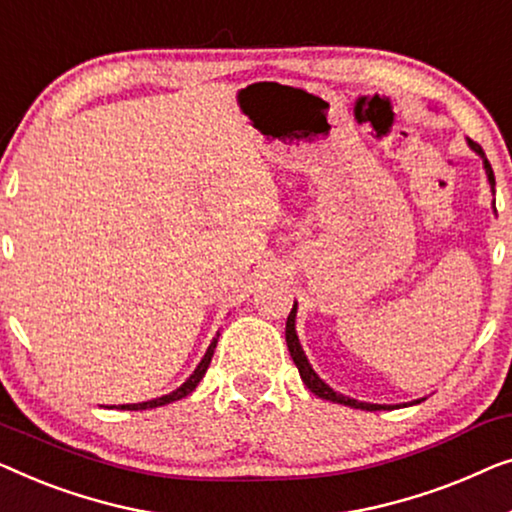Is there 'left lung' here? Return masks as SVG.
<instances>
[{"label": "left lung", "mask_w": 512, "mask_h": 512, "mask_svg": "<svg viewBox=\"0 0 512 512\" xmlns=\"http://www.w3.org/2000/svg\"><path fill=\"white\" fill-rule=\"evenodd\" d=\"M466 143H469V148L482 160V167H485L487 183H489V187H492V192H494V171H492V164L487 162V157H485V153H482V148L478 146V143L471 141V139H466ZM494 213H496V206H494ZM285 341H287V350H290L294 364H297L301 380H304V385L315 394V397L327 399V401H331V403H341V406H348V408H359V410H390V408H401V406L406 408V406H415V403H420V401L427 399V397H422V399H415V401H410V403H397V406H387V403L359 401V399L345 397V394L331 390V387L325 383V380H322V378L318 376V373L313 371V366H311V362H308L306 352H304V348H301V343H299V336H297V301H294L292 311H290V315H287Z\"/></svg>", "instance_id": "1"}]
</instances>
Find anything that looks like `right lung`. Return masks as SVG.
<instances>
[{
    "label": "right lung",
    "instance_id": "obj_1",
    "mask_svg": "<svg viewBox=\"0 0 512 512\" xmlns=\"http://www.w3.org/2000/svg\"><path fill=\"white\" fill-rule=\"evenodd\" d=\"M218 336H220V334H218ZM218 336L213 338L211 345H208L206 355L201 357V362L197 364V369H194V371L190 373V378H187L181 387H176L174 392L164 394V397L150 399V401H141V403H120V406H109V408H120V410H146V408L167 406V403H171V401H178V399L187 397V394H192L194 387H197V385L201 383V378L206 376V369H208V364H211V357H213V352H215V345H218Z\"/></svg>",
    "mask_w": 512,
    "mask_h": 512
}]
</instances>
